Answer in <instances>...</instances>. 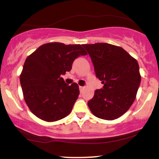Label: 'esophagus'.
<instances>
[{"instance_id":"esophagus-1","label":"esophagus","mask_w":159,"mask_h":159,"mask_svg":"<svg viewBox=\"0 0 159 159\" xmlns=\"http://www.w3.org/2000/svg\"><path fill=\"white\" fill-rule=\"evenodd\" d=\"M84 87H81V86H80V87H79V90H80V91H81V92H82V91H83V90H84Z\"/></svg>"}]
</instances>
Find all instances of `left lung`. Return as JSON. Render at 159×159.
I'll list each match as a JSON object with an SVG mask.
<instances>
[{
  "mask_svg": "<svg viewBox=\"0 0 159 159\" xmlns=\"http://www.w3.org/2000/svg\"><path fill=\"white\" fill-rule=\"evenodd\" d=\"M103 88L95 91L87 102L100 119L113 120L125 114L136 98L141 77L137 60L123 48L108 43L83 45Z\"/></svg>",
  "mask_w": 159,
  "mask_h": 159,
  "instance_id": "obj_1",
  "label": "left lung"
}]
</instances>
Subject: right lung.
Returning <instances> with one entry per match:
<instances>
[{"label":"right lung","instance_id":"obj_1","mask_svg":"<svg viewBox=\"0 0 159 159\" xmlns=\"http://www.w3.org/2000/svg\"><path fill=\"white\" fill-rule=\"evenodd\" d=\"M87 54L81 45L49 43L27 57L20 83L25 102L35 116L54 122L70 114L79 87L76 83L67 84L61 76L72 69L76 58Z\"/></svg>","mask_w":159,"mask_h":159}]
</instances>
